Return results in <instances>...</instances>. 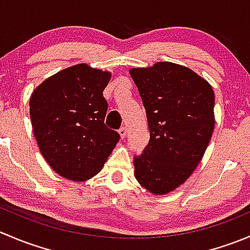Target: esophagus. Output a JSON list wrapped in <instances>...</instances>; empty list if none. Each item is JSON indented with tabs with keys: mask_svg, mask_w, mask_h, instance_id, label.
Masks as SVG:
<instances>
[{
	"mask_svg": "<svg viewBox=\"0 0 250 250\" xmlns=\"http://www.w3.org/2000/svg\"><path fill=\"white\" fill-rule=\"evenodd\" d=\"M118 132H120L121 138H122V139H125V135H127V128H125V127H122V128H121L120 130H118Z\"/></svg>",
	"mask_w": 250,
	"mask_h": 250,
	"instance_id": "esophagus-1",
	"label": "esophagus"
}]
</instances>
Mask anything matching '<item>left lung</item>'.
Listing matches in <instances>:
<instances>
[{"label":"left lung","mask_w":250,"mask_h":250,"mask_svg":"<svg viewBox=\"0 0 250 250\" xmlns=\"http://www.w3.org/2000/svg\"><path fill=\"white\" fill-rule=\"evenodd\" d=\"M147 116L150 141L134 158L138 183L153 195L183 185L202 160L215 125L211 85L188 67L158 62L129 70Z\"/></svg>","instance_id":"left-lung-1"}]
</instances>
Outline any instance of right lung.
I'll list each match as a JSON object with an SVG mask.
<instances>
[{
  "mask_svg": "<svg viewBox=\"0 0 250 250\" xmlns=\"http://www.w3.org/2000/svg\"><path fill=\"white\" fill-rule=\"evenodd\" d=\"M111 72L77 64L44 80L30 98L35 139L46 162L69 180L84 181L102 170L120 140L104 123L103 97Z\"/></svg>",
  "mask_w": 250,
  "mask_h": 250,
  "instance_id": "right-lung-1",
  "label": "right lung"
}]
</instances>
